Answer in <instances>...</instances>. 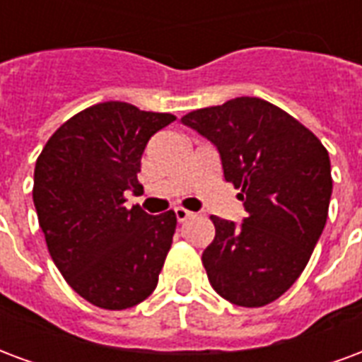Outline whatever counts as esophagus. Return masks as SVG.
Segmentation results:
<instances>
[{"label":"esophagus","mask_w":362,"mask_h":362,"mask_svg":"<svg viewBox=\"0 0 362 362\" xmlns=\"http://www.w3.org/2000/svg\"><path fill=\"white\" fill-rule=\"evenodd\" d=\"M174 215H176V221L184 222V221H188L189 216H194V213H192V211H188V209H184V207H176V209H174Z\"/></svg>","instance_id":"1"}]
</instances>
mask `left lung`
<instances>
[{"instance_id": "1", "label": "left lung", "mask_w": 362, "mask_h": 362, "mask_svg": "<svg viewBox=\"0 0 362 362\" xmlns=\"http://www.w3.org/2000/svg\"><path fill=\"white\" fill-rule=\"evenodd\" d=\"M182 122L221 153L247 216L240 226L211 216L203 251L211 286L240 307H263L290 290L328 218L330 157L309 128L259 98H235L184 115Z\"/></svg>"}]
</instances>
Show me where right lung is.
<instances>
[{
    "mask_svg": "<svg viewBox=\"0 0 362 362\" xmlns=\"http://www.w3.org/2000/svg\"><path fill=\"white\" fill-rule=\"evenodd\" d=\"M176 117L105 101L55 130L34 168V207L53 263L86 301L122 310L153 293L176 215L124 207L147 141Z\"/></svg>",
    "mask_w": 362,
    "mask_h": 362,
    "instance_id": "right-lung-1",
    "label": "right lung"
}]
</instances>
